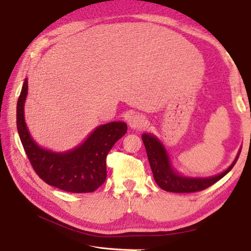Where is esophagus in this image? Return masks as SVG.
<instances>
[{"label": "esophagus", "instance_id": "esophagus-1", "mask_svg": "<svg viewBox=\"0 0 251 251\" xmlns=\"http://www.w3.org/2000/svg\"><path fill=\"white\" fill-rule=\"evenodd\" d=\"M128 123L131 129H142L147 126V120L146 118L141 116V114H132V116L129 117Z\"/></svg>", "mask_w": 251, "mask_h": 251}]
</instances>
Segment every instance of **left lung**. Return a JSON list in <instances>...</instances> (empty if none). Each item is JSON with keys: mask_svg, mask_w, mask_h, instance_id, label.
I'll return each instance as SVG.
<instances>
[{"mask_svg": "<svg viewBox=\"0 0 251 251\" xmlns=\"http://www.w3.org/2000/svg\"><path fill=\"white\" fill-rule=\"evenodd\" d=\"M142 141L145 143L147 155L148 159H149L155 182L163 190L169 192H178V194H189V192L204 190L208 187L212 186L213 183L219 181L221 178H224L232 169L238 158H239V153L241 151L240 149L231 166L227 170L221 172V174L213 176H208V178H190V176H183L179 175L178 172L174 170L167 150L164 149L162 143L157 138L153 137L152 134L143 133Z\"/></svg>", "mask_w": 251, "mask_h": 251, "instance_id": "obj_1", "label": "left lung"}]
</instances>
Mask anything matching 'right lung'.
<instances>
[{
  "mask_svg": "<svg viewBox=\"0 0 251 251\" xmlns=\"http://www.w3.org/2000/svg\"><path fill=\"white\" fill-rule=\"evenodd\" d=\"M27 79L24 80L16 106V126L33 169L44 182L73 194L93 192L106 179L105 159L114 143L126 133V123L99 126L82 145L67 152H53L33 140L24 120Z\"/></svg>",
  "mask_w": 251,
  "mask_h": 251,
  "instance_id": "add662e5",
  "label": "right lung"
}]
</instances>
